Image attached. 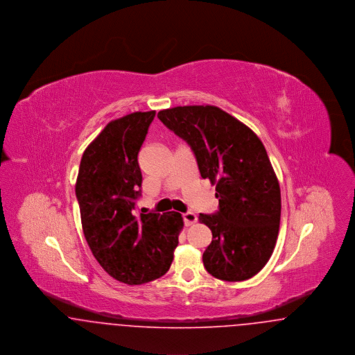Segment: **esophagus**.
<instances>
[{
  "mask_svg": "<svg viewBox=\"0 0 355 355\" xmlns=\"http://www.w3.org/2000/svg\"><path fill=\"white\" fill-rule=\"evenodd\" d=\"M182 218H184L186 226H190V225H193V223L197 222V216H196L194 213H191V211L184 213V214H182Z\"/></svg>",
  "mask_w": 355,
  "mask_h": 355,
  "instance_id": "1",
  "label": "esophagus"
}]
</instances>
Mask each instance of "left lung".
I'll return each instance as SVG.
<instances>
[{
    "label": "left lung",
    "instance_id": "left-lung-1",
    "mask_svg": "<svg viewBox=\"0 0 355 355\" xmlns=\"http://www.w3.org/2000/svg\"><path fill=\"white\" fill-rule=\"evenodd\" d=\"M158 119L187 142L201 177L216 185L218 211L198 217L213 234L205 269L227 282L252 278L270 259L281 220V189L263 144L211 105L165 109Z\"/></svg>",
    "mask_w": 355,
    "mask_h": 355
}]
</instances>
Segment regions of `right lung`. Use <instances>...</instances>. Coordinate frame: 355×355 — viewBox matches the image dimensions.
<instances>
[{
    "label": "right lung",
    "mask_w": 355,
    "mask_h": 355,
    "mask_svg": "<svg viewBox=\"0 0 355 355\" xmlns=\"http://www.w3.org/2000/svg\"><path fill=\"white\" fill-rule=\"evenodd\" d=\"M155 112H135L109 122L86 148L76 182L86 242L102 269L128 285H142L169 270L180 213H139L142 173L138 153Z\"/></svg>",
    "instance_id": "1"
}]
</instances>
